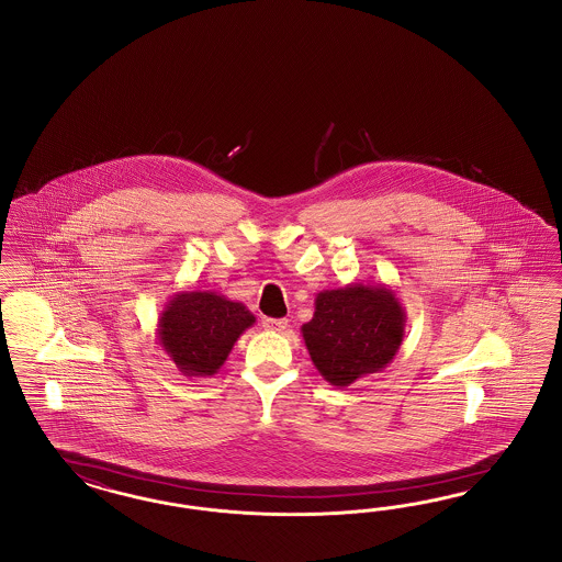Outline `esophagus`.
I'll return each instance as SVG.
<instances>
[{"label": "esophagus", "instance_id": "esophagus-1", "mask_svg": "<svg viewBox=\"0 0 562 562\" xmlns=\"http://www.w3.org/2000/svg\"><path fill=\"white\" fill-rule=\"evenodd\" d=\"M262 325L269 331H285L288 329V321L285 318H265Z\"/></svg>", "mask_w": 562, "mask_h": 562}]
</instances>
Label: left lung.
Masks as SVG:
<instances>
[{"instance_id":"8db88e82","label":"left lung","mask_w":562,"mask_h":562,"mask_svg":"<svg viewBox=\"0 0 562 562\" xmlns=\"http://www.w3.org/2000/svg\"><path fill=\"white\" fill-rule=\"evenodd\" d=\"M406 312L383 283H350L323 290L314 314L302 325L312 364L335 387H348L367 374L381 373L402 346Z\"/></svg>"}]
</instances>
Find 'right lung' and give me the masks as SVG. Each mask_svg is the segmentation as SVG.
Returning a JSON list of instances; mask_svg holds the SVG:
<instances>
[{"label": "right lung", "mask_w": 562, "mask_h": 562, "mask_svg": "<svg viewBox=\"0 0 562 562\" xmlns=\"http://www.w3.org/2000/svg\"><path fill=\"white\" fill-rule=\"evenodd\" d=\"M254 323L241 302L216 291H177L160 312L156 339L186 376H210Z\"/></svg>", "instance_id": "1"}]
</instances>
